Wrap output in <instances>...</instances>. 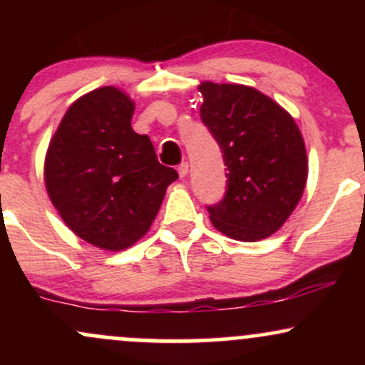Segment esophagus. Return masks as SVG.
Instances as JSON below:
<instances>
[{
    "label": "esophagus",
    "instance_id": "1",
    "mask_svg": "<svg viewBox=\"0 0 365 365\" xmlns=\"http://www.w3.org/2000/svg\"><path fill=\"white\" fill-rule=\"evenodd\" d=\"M178 175L180 178H185L188 175V163H182V165L178 166Z\"/></svg>",
    "mask_w": 365,
    "mask_h": 365
}]
</instances>
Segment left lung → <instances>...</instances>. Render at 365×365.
<instances>
[{"mask_svg": "<svg viewBox=\"0 0 365 365\" xmlns=\"http://www.w3.org/2000/svg\"><path fill=\"white\" fill-rule=\"evenodd\" d=\"M200 118L228 168L225 199L209 206L217 232L240 242L271 237L290 217L307 182V153L295 120L242 83L200 82Z\"/></svg>", "mask_w": 365, "mask_h": 365, "instance_id": "obj_1", "label": "left lung"}]
</instances>
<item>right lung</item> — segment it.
<instances>
[{"mask_svg":"<svg viewBox=\"0 0 365 365\" xmlns=\"http://www.w3.org/2000/svg\"><path fill=\"white\" fill-rule=\"evenodd\" d=\"M135 103L118 87L78 98L44 159V183L65 225L103 250L128 249L149 232L166 188L178 178L148 135L132 128Z\"/></svg>","mask_w":365,"mask_h":365,"instance_id":"1","label":"right lung"}]
</instances>
